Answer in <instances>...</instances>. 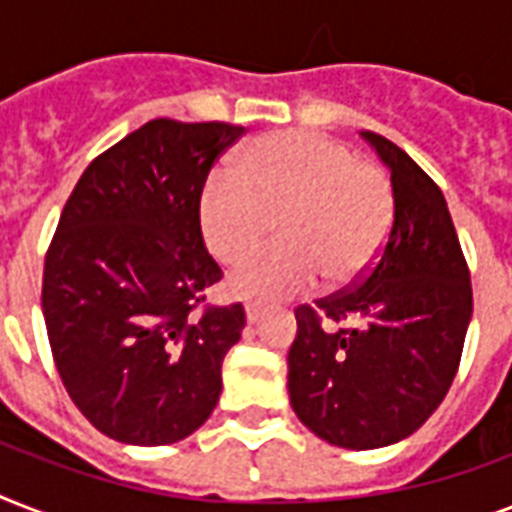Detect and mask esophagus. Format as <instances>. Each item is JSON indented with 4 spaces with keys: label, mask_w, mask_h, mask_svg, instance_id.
Here are the masks:
<instances>
[{
    "label": "esophagus",
    "mask_w": 512,
    "mask_h": 512,
    "mask_svg": "<svg viewBox=\"0 0 512 512\" xmlns=\"http://www.w3.org/2000/svg\"><path fill=\"white\" fill-rule=\"evenodd\" d=\"M244 313H247L249 324H257V321H260V316H263V305L247 303V305H244Z\"/></svg>",
    "instance_id": "obj_1"
}]
</instances>
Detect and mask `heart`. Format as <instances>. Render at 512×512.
<instances>
[{
  "label": "heart",
  "mask_w": 512,
  "mask_h": 512,
  "mask_svg": "<svg viewBox=\"0 0 512 512\" xmlns=\"http://www.w3.org/2000/svg\"><path fill=\"white\" fill-rule=\"evenodd\" d=\"M201 191L199 228L220 263L249 257L276 223L279 247L231 276L239 297H279L358 279L385 247L393 225V188L372 162L321 132L263 135Z\"/></svg>",
  "instance_id": "heart-1"
}]
</instances>
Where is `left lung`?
I'll use <instances>...</instances> for the list:
<instances>
[{"label":"left lung","mask_w":512,"mask_h":512,"mask_svg":"<svg viewBox=\"0 0 512 512\" xmlns=\"http://www.w3.org/2000/svg\"><path fill=\"white\" fill-rule=\"evenodd\" d=\"M390 170L393 225L358 284L300 305L289 401L305 428L342 449L412 436L444 401L473 313L470 271L441 188L412 156L361 132ZM353 320V328L323 324Z\"/></svg>","instance_id":"obj_1"}]
</instances>
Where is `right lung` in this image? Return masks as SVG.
I'll list each match as a JSON object with an SVG mask.
<instances>
[{
  "label": "right lung",
  "mask_w": 512,
  "mask_h": 512,
  "mask_svg": "<svg viewBox=\"0 0 512 512\" xmlns=\"http://www.w3.org/2000/svg\"><path fill=\"white\" fill-rule=\"evenodd\" d=\"M228 122L154 119L92 159L44 257L42 313L68 396L114 441L164 446L217 406L241 303L204 305L223 279L199 199L244 135Z\"/></svg>",
  "instance_id": "1"
}]
</instances>
